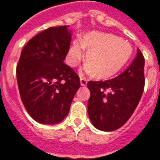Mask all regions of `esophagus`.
<instances>
[{
    "label": "esophagus",
    "instance_id": "34e87169",
    "mask_svg": "<svg viewBox=\"0 0 160 160\" xmlns=\"http://www.w3.org/2000/svg\"><path fill=\"white\" fill-rule=\"evenodd\" d=\"M87 82H88V80L85 78H80V83H81L82 86H86L87 84Z\"/></svg>",
    "mask_w": 160,
    "mask_h": 160
}]
</instances>
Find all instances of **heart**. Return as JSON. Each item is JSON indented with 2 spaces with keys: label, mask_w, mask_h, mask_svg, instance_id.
Listing matches in <instances>:
<instances>
[{
  "label": "heart",
  "mask_w": 160,
  "mask_h": 160,
  "mask_svg": "<svg viewBox=\"0 0 160 160\" xmlns=\"http://www.w3.org/2000/svg\"><path fill=\"white\" fill-rule=\"evenodd\" d=\"M85 71L94 72L100 78H108L121 71L132 54V47L128 42L115 35L93 31L85 35L81 42L73 41L69 48L66 62L75 67L84 57Z\"/></svg>",
  "instance_id": "obj_1"
}]
</instances>
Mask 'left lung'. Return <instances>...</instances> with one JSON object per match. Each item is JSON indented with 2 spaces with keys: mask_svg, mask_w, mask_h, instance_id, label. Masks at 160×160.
<instances>
[{
  "mask_svg": "<svg viewBox=\"0 0 160 160\" xmlns=\"http://www.w3.org/2000/svg\"><path fill=\"white\" fill-rule=\"evenodd\" d=\"M144 65L145 59L138 48L133 62L120 75L107 81L88 82V113L95 128L116 130L131 117L144 90Z\"/></svg>",
  "mask_w": 160,
  "mask_h": 160,
  "instance_id": "8db88e82",
  "label": "left lung"
}]
</instances>
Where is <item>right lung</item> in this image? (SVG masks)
Here are the masks:
<instances>
[{
	"instance_id": "obj_1",
	"label": "right lung",
	"mask_w": 160,
	"mask_h": 160,
	"mask_svg": "<svg viewBox=\"0 0 160 160\" xmlns=\"http://www.w3.org/2000/svg\"><path fill=\"white\" fill-rule=\"evenodd\" d=\"M72 39L67 26L50 27L24 47L16 74L21 101L37 122L55 124L67 116L78 75L64 63Z\"/></svg>"
}]
</instances>
